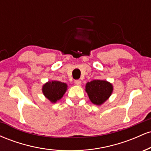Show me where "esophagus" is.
Instances as JSON below:
<instances>
[{
  "label": "esophagus",
  "mask_w": 151,
  "mask_h": 151,
  "mask_svg": "<svg viewBox=\"0 0 151 151\" xmlns=\"http://www.w3.org/2000/svg\"><path fill=\"white\" fill-rule=\"evenodd\" d=\"M74 84H75L76 85L80 86L81 84V80H79V79H78V80L74 81Z\"/></svg>",
  "instance_id": "esophagus-1"
}]
</instances>
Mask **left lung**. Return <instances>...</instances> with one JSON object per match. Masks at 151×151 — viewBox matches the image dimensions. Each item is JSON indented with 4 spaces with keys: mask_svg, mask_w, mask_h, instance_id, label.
Returning <instances> with one entry per match:
<instances>
[{
    "mask_svg": "<svg viewBox=\"0 0 151 151\" xmlns=\"http://www.w3.org/2000/svg\"><path fill=\"white\" fill-rule=\"evenodd\" d=\"M86 92L93 104L101 105L110 97L113 92V86L105 80H93L86 84Z\"/></svg>",
    "mask_w": 151,
    "mask_h": 151,
    "instance_id": "obj_1",
    "label": "left lung"
}]
</instances>
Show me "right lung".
Segmentation results:
<instances>
[{
    "mask_svg": "<svg viewBox=\"0 0 151 151\" xmlns=\"http://www.w3.org/2000/svg\"><path fill=\"white\" fill-rule=\"evenodd\" d=\"M67 89L66 83L59 81H47L42 86V93L52 103H56L62 98Z\"/></svg>",
    "mask_w": 151,
    "mask_h": 151,
    "instance_id": "obj_1",
    "label": "right lung"
}]
</instances>
